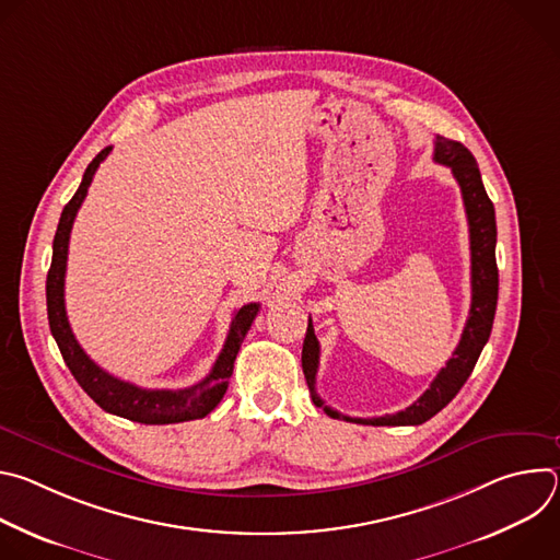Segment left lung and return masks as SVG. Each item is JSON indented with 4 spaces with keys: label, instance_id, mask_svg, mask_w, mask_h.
I'll return each instance as SVG.
<instances>
[{
    "label": "left lung",
    "instance_id": "obj_1",
    "mask_svg": "<svg viewBox=\"0 0 560 560\" xmlns=\"http://www.w3.org/2000/svg\"><path fill=\"white\" fill-rule=\"evenodd\" d=\"M434 162L452 171L454 179L460 186L463 206L469 223V250H471V305L467 324L463 328L460 341L452 359L441 368L432 385L417 398V401L396 415L357 419L346 417L326 406L322 396L316 394V370H318V341L314 337L312 318L307 322V332L303 339L301 365L316 408L332 419L361 423V425H421L439 415L452 398L458 394L463 383L469 378L478 357H481L494 324L497 299H499V268H497V217L494 203L490 201L481 171L476 166L474 154L460 143L445 137L434 139Z\"/></svg>",
    "mask_w": 560,
    "mask_h": 560
}]
</instances>
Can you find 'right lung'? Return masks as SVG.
<instances>
[{
    "label": "right lung",
    "mask_w": 560,
    "mask_h": 560,
    "mask_svg": "<svg viewBox=\"0 0 560 560\" xmlns=\"http://www.w3.org/2000/svg\"><path fill=\"white\" fill-rule=\"evenodd\" d=\"M113 148H104L93 162L89 164L82 184H79L72 199L66 203L59 225L52 238V261L46 279V305H48V324L50 332L59 346V352L77 378V383L84 387V392L93 398V401L117 417H124L135 423L145 425H166V423H184L203 419L210 415L228 389V381L232 376L234 359L238 348H242L255 316L259 314V303H248L234 312V318L228 330V339L223 343L221 354L217 357L210 374L184 389H145L135 383L121 381L100 368L84 350L77 343L68 316H66V303H63V279H66V261H68V242L72 221L77 217L79 206L84 203L89 195V186L100 168V164L108 156Z\"/></svg>",
    "instance_id": "add662e5"
}]
</instances>
